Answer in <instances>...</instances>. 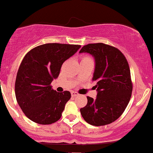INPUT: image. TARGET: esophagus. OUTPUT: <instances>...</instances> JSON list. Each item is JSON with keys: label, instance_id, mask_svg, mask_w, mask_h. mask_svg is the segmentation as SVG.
Masks as SVG:
<instances>
[{"label": "esophagus", "instance_id": "esophagus-1", "mask_svg": "<svg viewBox=\"0 0 153 153\" xmlns=\"http://www.w3.org/2000/svg\"><path fill=\"white\" fill-rule=\"evenodd\" d=\"M78 95L79 94L77 92H74V91H72V92H71V96H73V97H75V96H78Z\"/></svg>", "mask_w": 153, "mask_h": 153}]
</instances>
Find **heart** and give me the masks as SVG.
Instances as JSON below:
<instances>
[{"instance_id":"heart-1","label":"heart","mask_w":153,"mask_h":153,"mask_svg":"<svg viewBox=\"0 0 153 153\" xmlns=\"http://www.w3.org/2000/svg\"><path fill=\"white\" fill-rule=\"evenodd\" d=\"M85 58H88V57H83V58H82V59H85Z\"/></svg>"}]
</instances>
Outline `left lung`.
<instances>
[{
	"mask_svg": "<svg viewBox=\"0 0 153 153\" xmlns=\"http://www.w3.org/2000/svg\"><path fill=\"white\" fill-rule=\"evenodd\" d=\"M80 53H89L95 59L92 80L96 82V99L87 96L86 106L80 108L85 122L103 126L117 120L130 100L132 82L128 62L120 50L103 43L88 44Z\"/></svg>",
	"mask_w": 153,
	"mask_h": 153,
	"instance_id": "left-lung-1",
	"label": "left lung"
}]
</instances>
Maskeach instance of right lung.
<instances>
[{
	"instance_id": "obj_1",
	"label": "right lung",
	"mask_w": 153,
	"mask_h": 153,
	"mask_svg": "<svg viewBox=\"0 0 153 153\" xmlns=\"http://www.w3.org/2000/svg\"><path fill=\"white\" fill-rule=\"evenodd\" d=\"M80 45L48 43L34 47L19 66L15 82L16 101L24 114L39 124H51L61 118L69 91L57 92L51 82L58 77L63 62Z\"/></svg>"
}]
</instances>
